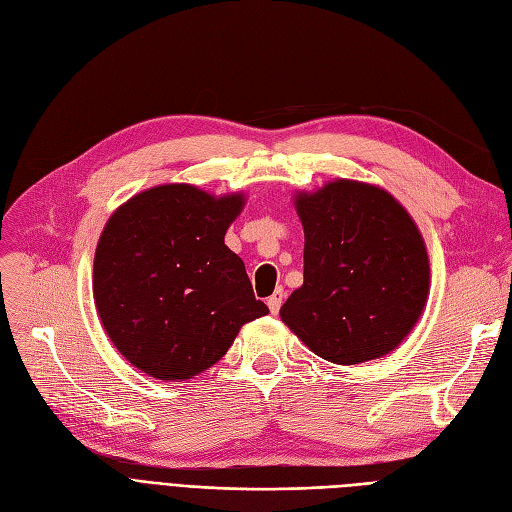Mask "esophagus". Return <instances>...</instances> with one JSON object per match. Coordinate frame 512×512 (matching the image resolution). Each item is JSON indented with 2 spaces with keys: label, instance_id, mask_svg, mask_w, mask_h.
<instances>
[{
  "label": "esophagus",
  "instance_id": "1",
  "mask_svg": "<svg viewBox=\"0 0 512 512\" xmlns=\"http://www.w3.org/2000/svg\"><path fill=\"white\" fill-rule=\"evenodd\" d=\"M284 297H286L284 288H277V290L271 294V297L267 299V305H269V309H271V314L280 312V307H282V303H284Z\"/></svg>",
  "mask_w": 512,
  "mask_h": 512
}]
</instances>
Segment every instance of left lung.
<instances>
[{"label": "left lung", "mask_w": 512, "mask_h": 512, "mask_svg": "<svg viewBox=\"0 0 512 512\" xmlns=\"http://www.w3.org/2000/svg\"><path fill=\"white\" fill-rule=\"evenodd\" d=\"M305 232L303 286L288 329L324 361L356 365L395 350L429 297V258L410 213L378 185L335 179L294 194Z\"/></svg>", "instance_id": "left-lung-1"}]
</instances>
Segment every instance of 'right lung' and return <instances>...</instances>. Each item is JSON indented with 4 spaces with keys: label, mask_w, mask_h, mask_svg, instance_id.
<instances>
[{
    "label": "right lung",
    "mask_w": 512,
    "mask_h": 512,
    "mask_svg": "<svg viewBox=\"0 0 512 512\" xmlns=\"http://www.w3.org/2000/svg\"><path fill=\"white\" fill-rule=\"evenodd\" d=\"M243 194L166 183L108 218L94 258V299L113 346L158 380L218 363L245 322L269 314L224 235Z\"/></svg>",
    "instance_id": "1"
}]
</instances>
